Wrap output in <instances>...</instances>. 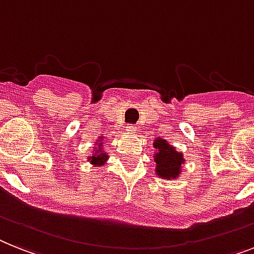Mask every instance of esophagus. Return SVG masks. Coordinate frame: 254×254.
Wrapping results in <instances>:
<instances>
[{
  "label": "esophagus",
  "instance_id": "34e87169",
  "mask_svg": "<svg viewBox=\"0 0 254 254\" xmlns=\"http://www.w3.org/2000/svg\"><path fill=\"white\" fill-rule=\"evenodd\" d=\"M126 131L128 132V133H133V132L136 131V126L128 125V126H127V127H126Z\"/></svg>",
  "mask_w": 254,
  "mask_h": 254
}]
</instances>
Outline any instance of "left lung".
Here are the masks:
<instances>
[{
    "instance_id": "left-lung-1",
    "label": "left lung",
    "mask_w": 254,
    "mask_h": 254,
    "mask_svg": "<svg viewBox=\"0 0 254 254\" xmlns=\"http://www.w3.org/2000/svg\"><path fill=\"white\" fill-rule=\"evenodd\" d=\"M153 148L156 149L153 158L156 162L157 177L167 180L178 179L186 162L183 153L178 152L175 146L170 145V142L162 137H156Z\"/></svg>"
}]
</instances>
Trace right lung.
I'll use <instances>...</instances> for the list:
<instances>
[{"label":"right lung","instance_id":"obj_1","mask_svg":"<svg viewBox=\"0 0 254 254\" xmlns=\"http://www.w3.org/2000/svg\"><path fill=\"white\" fill-rule=\"evenodd\" d=\"M104 142L105 139L102 136H100L97 139V141L94 142L93 150H92L91 156H88L87 161L91 163L92 166H104L106 161L109 160V154L105 152L104 148Z\"/></svg>","mask_w":254,"mask_h":254}]
</instances>
